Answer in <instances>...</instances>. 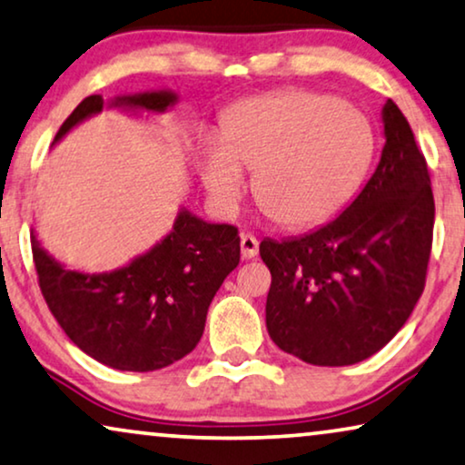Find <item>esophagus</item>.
<instances>
[{"instance_id":"34e87169","label":"esophagus","mask_w":465,"mask_h":465,"mask_svg":"<svg viewBox=\"0 0 465 465\" xmlns=\"http://www.w3.org/2000/svg\"><path fill=\"white\" fill-rule=\"evenodd\" d=\"M241 256L245 260L258 256V239L253 234H241Z\"/></svg>"}]
</instances>
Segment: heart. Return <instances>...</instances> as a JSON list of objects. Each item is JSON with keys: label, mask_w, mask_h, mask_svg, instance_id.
Masks as SVG:
<instances>
[{"label": "heart", "mask_w": 465, "mask_h": 465, "mask_svg": "<svg viewBox=\"0 0 465 465\" xmlns=\"http://www.w3.org/2000/svg\"><path fill=\"white\" fill-rule=\"evenodd\" d=\"M374 131L364 112L309 91L247 99L228 114L222 137H205L199 169L205 193L231 215L247 193L288 228L315 226L339 212L364 180Z\"/></svg>", "instance_id": "heart-1"}]
</instances>
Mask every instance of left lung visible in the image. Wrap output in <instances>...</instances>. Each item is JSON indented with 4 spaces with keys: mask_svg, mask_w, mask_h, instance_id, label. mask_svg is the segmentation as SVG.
Returning a JSON list of instances; mask_svg holds the SVG:
<instances>
[{
    "mask_svg": "<svg viewBox=\"0 0 465 465\" xmlns=\"http://www.w3.org/2000/svg\"><path fill=\"white\" fill-rule=\"evenodd\" d=\"M381 161L345 212L302 237L264 239L266 330L313 366H351L383 349L423 294L434 232L428 164L387 99Z\"/></svg>",
    "mask_w": 465,
    "mask_h": 465,
    "instance_id": "left-lung-1",
    "label": "left lung"
}]
</instances>
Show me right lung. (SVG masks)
<instances>
[{
    "instance_id": "right-lung-1",
    "label": "right lung",
    "mask_w": 465,
    "mask_h": 465,
    "mask_svg": "<svg viewBox=\"0 0 465 465\" xmlns=\"http://www.w3.org/2000/svg\"><path fill=\"white\" fill-rule=\"evenodd\" d=\"M180 97L169 88L91 94L56 133L69 131L105 107L133 116H161ZM42 294L65 334L86 355L114 371L150 372L182 360L205 330L207 309L241 258L237 228L212 224L182 207L169 234L124 266L104 272L74 271L48 253L31 231Z\"/></svg>"
}]
</instances>
